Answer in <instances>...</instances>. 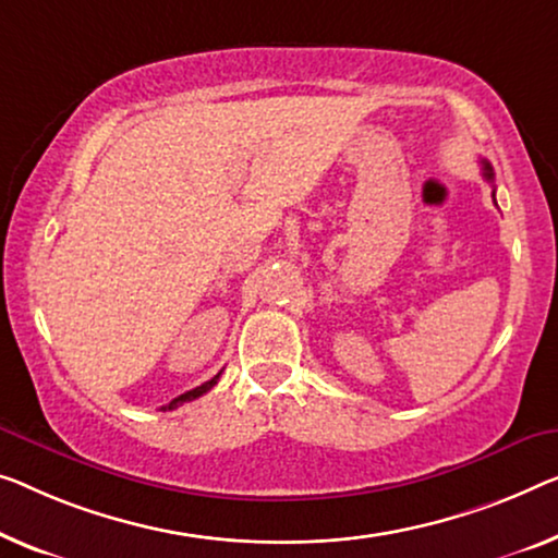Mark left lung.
Returning <instances> with one entry per match:
<instances>
[{"mask_svg":"<svg viewBox=\"0 0 558 558\" xmlns=\"http://www.w3.org/2000/svg\"><path fill=\"white\" fill-rule=\"evenodd\" d=\"M481 168H484V178L494 185V168L486 160H481Z\"/></svg>","mask_w":558,"mask_h":558,"instance_id":"left-lung-1","label":"left lung"}]
</instances>
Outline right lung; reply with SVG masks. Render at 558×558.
Here are the masks:
<instances>
[{"label": "right lung", "instance_id": "obj_1", "mask_svg": "<svg viewBox=\"0 0 558 558\" xmlns=\"http://www.w3.org/2000/svg\"><path fill=\"white\" fill-rule=\"evenodd\" d=\"M220 380V373L215 378H210V380H205L203 386H197V388H193V390H187V393H182V396H178V398H172V401L168 403V405H162V411H174L178 409V405H182V403H187V401H195V398H199L203 393H207V390H210L215 384H218Z\"/></svg>", "mask_w": 558, "mask_h": 558}]
</instances>
